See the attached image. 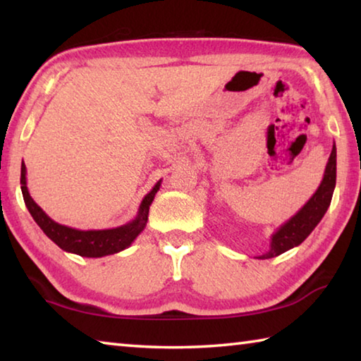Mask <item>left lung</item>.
Listing matches in <instances>:
<instances>
[{
    "mask_svg": "<svg viewBox=\"0 0 361 361\" xmlns=\"http://www.w3.org/2000/svg\"><path fill=\"white\" fill-rule=\"evenodd\" d=\"M336 186V145H333L331 154H329L325 175L320 183L315 194L307 200L301 210L295 216H291L288 221L283 223L274 232L271 237V247L264 255L258 256L259 259H269L274 256H279L288 250L298 247L307 239L310 232L315 229V226L322 221L329 204Z\"/></svg>",
    "mask_w": 361,
    "mask_h": 361,
    "instance_id": "8db88e82",
    "label": "left lung"
}]
</instances>
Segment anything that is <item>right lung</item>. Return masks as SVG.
I'll return each instance as SVG.
<instances>
[{"label":"right lung","mask_w":361,"mask_h":361,"mask_svg":"<svg viewBox=\"0 0 361 361\" xmlns=\"http://www.w3.org/2000/svg\"><path fill=\"white\" fill-rule=\"evenodd\" d=\"M161 181L162 180H159L154 188L145 195L142 204H140L137 216L133 218L132 221L113 229L81 231L59 224L54 221L52 218H49L46 215V212L35 202L32 195L28 192L25 164L22 162L20 169V188L23 200H25L27 209L30 212V215L33 216L36 224H38L49 239L62 248L63 252L84 256V258H102V256L119 253L127 247H130V243L137 239L140 232L145 229L146 223H148L149 205L152 204V200H154V195L159 191V188H161Z\"/></svg>","instance_id":"add662e5"}]
</instances>
